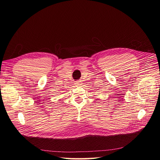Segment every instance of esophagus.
<instances>
[{
    "label": "esophagus",
    "instance_id": "obj_1",
    "mask_svg": "<svg viewBox=\"0 0 160 160\" xmlns=\"http://www.w3.org/2000/svg\"><path fill=\"white\" fill-rule=\"evenodd\" d=\"M75 84H76V86H80V85H82V82L81 81H77L76 83H75Z\"/></svg>",
    "mask_w": 160,
    "mask_h": 160
}]
</instances>
